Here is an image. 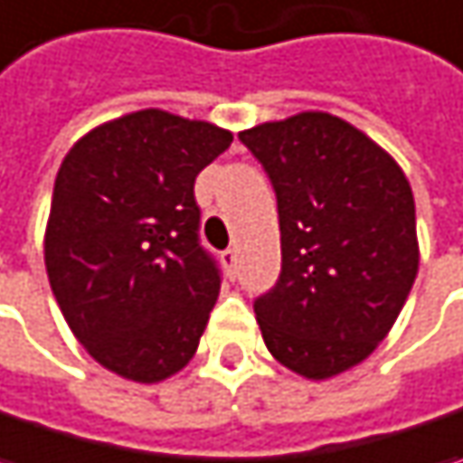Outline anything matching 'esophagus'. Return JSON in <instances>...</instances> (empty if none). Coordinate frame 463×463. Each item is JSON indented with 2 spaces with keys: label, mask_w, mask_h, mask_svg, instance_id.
I'll return each instance as SVG.
<instances>
[{
  "label": "esophagus",
  "mask_w": 463,
  "mask_h": 463,
  "mask_svg": "<svg viewBox=\"0 0 463 463\" xmlns=\"http://www.w3.org/2000/svg\"><path fill=\"white\" fill-rule=\"evenodd\" d=\"M221 263L229 268V273L237 270V250H223L221 252Z\"/></svg>",
  "instance_id": "esophagus-1"
}]
</instances>
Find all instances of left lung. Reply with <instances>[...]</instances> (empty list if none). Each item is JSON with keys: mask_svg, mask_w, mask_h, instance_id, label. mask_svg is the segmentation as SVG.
Here are the masks:
<instances>
[{"mask_svg": "<svg viewBox=\"0 0 463 463\" xmlns=\"http://www.w3.org/2000/svg\"><path fill=\"white\" fill-rule=\"evenodd\" d=\"M279 200L281 276L255 299L268 352L307 381L367 359L420 270L414 195L393 156L328 111L242 129Z\"/></svg>", "mask_w": 463, "mask_h": 463, "instance_id": "left-lung-1", "label": "left lung"}]
</instances>
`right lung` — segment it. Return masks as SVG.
I'll list each match as a JSON object with an SVG mask.
<instances>
[{
	"label": "right lung",
	"instance_id": "obj_1",
	"mask_svg": "<svg viewBox=\"0 0 463 463\" xmlns=\"http://www.w3.org/2000/svg\"><path fill=\"white\" fill-rule=\"evenodd\" d=\"M234 135L143 109L104 122L64 156L43 234L49 284L101 367L161 383L195 357L221 276L200 247L195 176Z\"/></svg>",
	"mask_w": 463,
	"mask_h": 463
}]
</instances>
